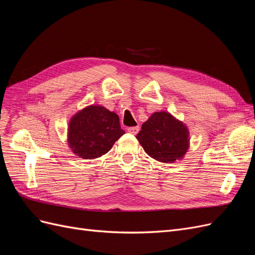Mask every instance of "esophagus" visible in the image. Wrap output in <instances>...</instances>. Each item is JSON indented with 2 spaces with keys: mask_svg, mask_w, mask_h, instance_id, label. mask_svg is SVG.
<instances>
[{
  "mask_svg": "<svg viewBox=\"0 0 255 255\" xmlns=\"http://www.w3.org/2000/svg\"><path fill=\"white\" fill-rule=\"evenodd\" d=\"M128 132L133 134V135H136L138 132H139V127H132V128H128Z\"/></svg>",
  "mask_w": 255,
  "mask_h": 255,
  "instance_id": "1",
  "label": "esophagus"
}]
</instances>
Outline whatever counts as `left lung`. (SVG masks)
Masks as SVG:
<instances>
[{
  "label": "left lung",
  "mask_w": 255,
  "mask_h": 255,
  "mask_svg": "<svg viewBox=\"0 0 255 255\" xmlns=\"http://www.w3.org/2000/svg\"><path fill=\"white\" fill-rule=\"evenodd\" d=\"M136 138L150 157L161 163L180 160L189 149L188 128L167 112L153 113Z\"/></svg>",
  "instance_id": "8db88e82"
}]
</instances>
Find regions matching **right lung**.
<instances>
[{
	"label": "right lung",
	"instance_id": "add662e5",
	"mask_svg": "<svg viewBox=\"0 0 255 255\" xmlns=\"http://www.w3.org/2000/svg\"><path fill=\"white\" fill-rule=\"evenodd\" d=\"M125 133L117 114L101 105H89L69 121L68 144L75 156L95 159L109 152Z\"/></svg>",
	"mask_w": 255,
	"mask_h": 255
}]
</instances>
